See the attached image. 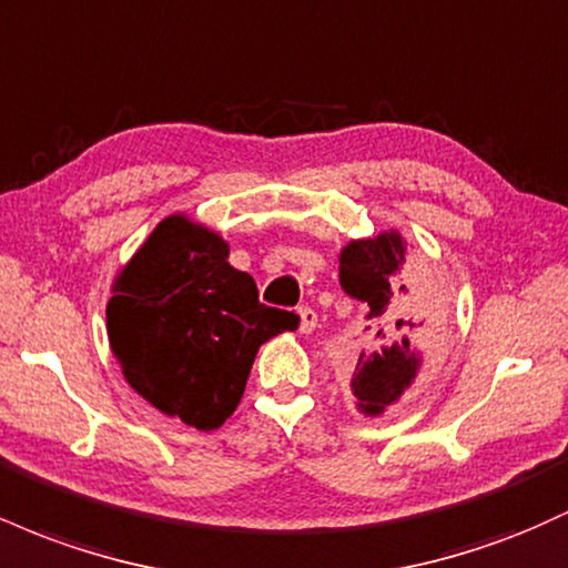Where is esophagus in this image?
I'll use <instances>...</instances> for the list:
<instances>
[{
	"instance_id": "34e87169",
	"label": "esophagus",
	"mask_w": 568,
	"mask_h": 568,
	"mask_svg": "<svg viewBox=\"0 0 568 568\" xmlns=\"http://www.w3.org/2000/svg\"><path fill=\"white\" fill-rule=\"evenodd\" d=\"M317 325V312L310 310V306H298V331L302 334H312Z\"/></svg>"
}]
</instances>
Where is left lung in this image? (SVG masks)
Listing matches in <instances>:
<instances>
[{"instance_id":"obj_1","label":"left lung","mask_w":568,"mask_h":568,"mask_svg":"<svg viewBox=\"0 0 568 568\" xmlns=\"http://www.w3.org/2000/svg\"><path fill=\"white\" fill-rule=\"evenodd\" d=\"M403 264L406 240L395 230L352 240L338 256V283L366 306L349 379L355 406L366 416H379L400 400L438 342V325L403 275Z\"/></svg>"}]
</instances>
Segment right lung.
<instances>
[{"instance_id": "right-lung-1", "label": "right lung", "mask_w": 568, "mask_h": 568, "mask_svg": "<svg viewBox=\"0 0 568 568\" xmlns=\"http://www.w3.org/2000/svg\"><path fill=\"white\" fill-rule=\"evenodd\" d=\"M230 245L184 213L162 219L114 277L109 344L130 387L189 427L216 429L237 408L256 352L296 331L293 312L258 302Z\"/></svg>"}]
</instances>
